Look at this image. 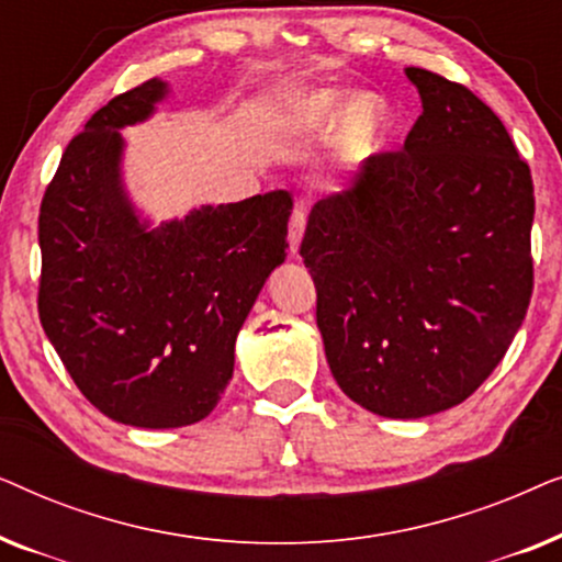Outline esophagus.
<instances>
[{
	"mask_svg": "<svg viewBox=\"0 0 562 562\" xmlns=\"http://www.w3.org/2000/svg\"><path fill=\"white\" fill-rule=\"evenodd\" d=\"M304 227H306V212L299 206L291 214V222H289V250L291 256H296L299 252V243H302V235H304Z\"/></svg>",
	"mask_w": 562,
	"mask_h": 562,
	"instance_id": "34e87169",
	"label": "esophagus"
}]
</instances>
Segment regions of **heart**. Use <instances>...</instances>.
I'll return each mask as SVG.
<instances>
[{"mask_svg":"<svg viewBox=\"0 0 562 562\" xmlns=\"http://www.w3.org/2000/svg\"><path fill=\"white\" fill-rule=\"evenodd\" d=\"M389 112L375 97L348 99L335 89H319L294 97L276 120V135L283 143L329 140L340 135L350 153L368 156L386 140Z\"/></svg>","mask_w":562,"mask_h":562,"instance_id":"b5f03b06","label":"heart"}]
</instances>
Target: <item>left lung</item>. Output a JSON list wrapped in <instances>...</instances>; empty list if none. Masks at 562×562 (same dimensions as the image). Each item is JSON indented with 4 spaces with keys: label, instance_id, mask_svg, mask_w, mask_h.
Instances as JSON below:
<instances>
[{
    "label": "left lung",
    "instance_id": "obj_1",
    "mask_svg": "<svg viewBox=\"0 0 562 562\" xmlns=\"http://www.w3.org/2000/svg\"><path fill=\"white\" fill-rule=\"evenodd\" d=\"M406 79L422 114L404 150L319 199L299 250L337 386L389 419L465 402L532 296L529 166L471 89L414 66Z\"/></svg>",
    "mask_w": 562,
    "mask_h": 562
}]
</instances>
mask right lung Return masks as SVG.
I'll return each instance as SVG.
<instances>
[{"label": "right lung", "instance_id": "1", "mask_svg": "<svg viewBox=\"0 0 562 562\" xmlns=\"http://www.w3.org/2000/svg\"><path fill=\"white\" fill-rule=\"evenodd\" d=\"M150 79L114 97L68 143L37 220V312L83 396L114 422L187 427L233 379L235 340L286 260L289 191L202 204L150 225L122 179L125 137L164 102Z\"/></svg>", "mask_w": 562, "mask_h": 562}]
</instances>
